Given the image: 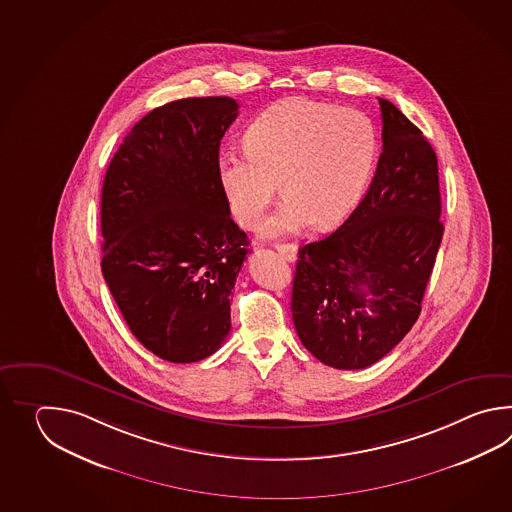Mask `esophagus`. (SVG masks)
I'll list each match as a JSON object with an SVG mask.
<instances>
[{
  "label": "esophagus",
  "instance_id": "1",
  "mask_svg": "<svg viewBox=\"0 0 512 512\" xmlns=\"http://www.w3.org/2000/svg\"><path fill=\"white\" fill-rule=\"evenodd\" d=\"M274 249L285 260H296V245L294 243H274Z\"/></svg>",
  "mask_w": 512,
  "mask_h": 512
}]
</instances>
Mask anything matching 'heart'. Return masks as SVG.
<instances>
[{
    "label": "heart",
    "instance_id": "obj_1",
    "mask_svg": "<svg viewBox=\"0 0 512 512\" xmlns=\"http://www.w3.org/2000/svg\"><path fill=\"white\" fill-rule=\"evenodd\" d=\"M245 144L219 159V185L234 218L254 227L280 181L285 196L263 225L269 236L342 223L364 196L379 152L368 115L302 97L265 109Z\"/></svg>",
    "mask_w": 512,
    "mask_h": 512
}]
</instances>
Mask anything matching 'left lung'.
Here are the masks:
<instances>
[{"label":"left lung","instance_id":"8db88e82","mask_svg":"<svg viewBox=\"0 0 512 512\" xmlns=\"http://www.w3.org/2000/svg\"><path fill=\"white\" fill-rule=\"evenodd\" d=\"M382 153L366 196L324 240L298 251L291 311L316 359L362 370L412 329L443 238L437 157L423 131L379 98Z\"/></svg>","mask_w":512,"mask_h":512}]
</instances>
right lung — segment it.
Instances as JSON below:
<instances>
[{"label":"right lung","mask_w":512,"mask_h":512,"mask_svg":"<svg viewBox=\"0 0 512 512\" xmlns=\"http://www.w3.org/2000/svg\"><path fill=\"white\" fill-rule=\"evenodd\" d=\"M230 97L181 98L142 117L109 163L102 274L131 333L168 362L216 353L249 238L219 185V144L238 117Z\"/></svg>","instance_id":"1"}]
</instances>
